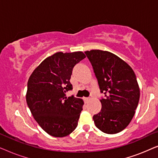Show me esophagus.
<instances>
[{
    "mask_svg": "<svg viewBox=\"0 0 158 158\" xmlns=\"http://www.w3.org/2000/svg\"><path fill=\"white\" fill-rule=\"evenodd\" d=\"M90 100V98H84V101H85V103H88Z\"/></svg>",
    "mask_w": 158,
    "mask_h": 158,
    "instance_id": "1",
    "label": "esophagus"
}]
</instances>
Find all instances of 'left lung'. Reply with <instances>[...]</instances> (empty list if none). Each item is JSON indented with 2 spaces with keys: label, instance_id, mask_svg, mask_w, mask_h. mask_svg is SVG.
<instances>
[{
  "label": "left lung",
  "instance_id": "left-lung-1",
  "mask_svg": "<svg viewBox=\"0 0 158 158\" xmlns=\"http://www.w3.org/2000/svg\"><path fill=\"white\" fill-rule=\"evenodd\" d=\"M94 69L101 94V111L93 117L98 129L106 134L120 132L128 126L139 100V88L130 66L109 52H85Z\"/></svg>",
  "mask_w": 158,
  "mask_h": 158
}]
</instances>
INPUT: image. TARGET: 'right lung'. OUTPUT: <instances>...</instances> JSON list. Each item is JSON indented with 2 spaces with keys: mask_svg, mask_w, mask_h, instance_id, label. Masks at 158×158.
<instances>
[{
  "mask_svg": "<svg viewBox=\"0 0 158 158\" xmlns=\"http://www.w3.org/2000/svg\"><path fill=\"white\" fill-rule=\"evenodd\" d=\"M85 58L82 52H57L46 58L29 77L27 103L39 125L49 135L66 137L77 126L83 101L73 96L70 80L73 69Z\"/></svg>",
  "mask_w": 158,
  "mask_h": 158,
  "instance_id": "add662e5",
  "label": "right lung"
}]
</instances>
